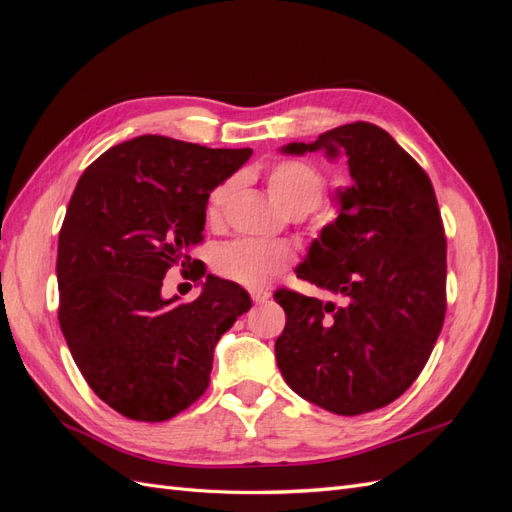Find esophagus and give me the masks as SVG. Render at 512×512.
I'll return each instance as SVG.
<instances>
[{"label":"esophagus","instance_id":"1","mask_svg":"<svg viewBox=\"0 0 512 512\" xmlns=\"http://www.w3.org/2000/svg\"><path fill=\"white\" fill-rule=\"evenodd\" d=\"M250 294H252L254 303H265V301L271 297V292H269V290H265V288H252V290H250Z\"/></svg>","mask_w":512,"mask_h":512}]
</instances>
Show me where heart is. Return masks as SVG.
<instances>
[{
  "label": "heart",
  "mask_w": 512,
  "mask_h": 512,
  "mask_svg": "<svg viewBox=\"0 0 512 512\" xmlns=\"http://www.w3.org/2000/svg\"><path fill=\"white\" fill-rule=\"evenodd\" d=\"M269 196L280 205L284 211L292 215H305L312 211L324 194V175L320 168H316L307 160H282L275 162L265 175ZM237 190V179L228 177L207 196V220L211 224H218L226 211L230 196ZM333 220L331 207H318V226H327ZM292 254L284 245H267L250 239H241L235 243H228L218 252L215 258V267L228 280H235L245 286H262L267 284L275 273H280L284 267L290 265Z\"/></svg>",
  "instance_id": "heart-1"
}]
</instances>
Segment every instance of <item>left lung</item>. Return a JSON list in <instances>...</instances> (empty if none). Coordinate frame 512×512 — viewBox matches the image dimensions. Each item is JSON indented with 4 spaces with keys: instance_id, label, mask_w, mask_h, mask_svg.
Segmentation results:
<instances>
[{
    "instance_id": "obj_1",
    "label": "left lung",
    "mask_w": 512,
    "mask_h": 512,
    "mask_svg": "<svg viewBox=\"0 0 512 512\" xmlns=\"http://www.w3.org/2000/svg\"><path fill=\"white\" fill-rule=\"evenodd\" d=\"M318 149L346 153L352 185L337 194V220L322 228L297 277L342 301L275 290L286 312L275 359L294 393L356 416L404 395L436 346L446 237L427 173L389 132L354 121L282 147L294 156Z\"/></svg>"
}]
</instances>
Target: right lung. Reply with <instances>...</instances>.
<instances>
[{"label": "right lung", "mask_w": 512, "mask_h": 512, "mask_svg": "<svg viewBox=\"0 0 512 512\" xmlns=\"http://www.w3.org/2000/svg\"><path fill=\"white\" fill-rule=\"evenodd\" d=\"M250 156L145 134L104 151L76 183L59 230V327L91 391L132 421L190 408L220 337L252 307L215 275L190 304L161 297L166 270L207 273L190 256L205 239L207 196Z\"/></svg>", "instance_id": "right-lung-1"}]
</instances>
